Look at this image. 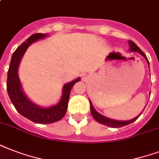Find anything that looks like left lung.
I'll list each match as a JSON object with an SVG mask.
<instances>
[{
	"label": "left lung",
	"instance_id": "left-lung-1",
	"mask_svg": "<svg viewBox=\"0 0 159 159\" xmlns=\"http://www.w3.org/2000/svg\"><path fill=\"white\" fill-rule=\"evenodd\" d=\"M129 51L131 52H138L139 53H140L142 56H143L148 63V60L146 57V55L142 52L140 48H139L138 46L136 45L135 43H134L133 41L129 40ZM148 67H149V63H148ZM90 108H91V113H92V116H93V118L99 123L102 124V125H105L106 126H109V127H111V128H120V127H122V126L127 125H129V124L133 123L134 121H135L139 117V116H136L135 118L132 119V120H125V121H122V120H112V119L107 118L106 116H102L101 114H99L97 112L96 110L94 109L93 106H92V103L90 101Z\"/></svg>",
	"mask_w": 159,
	"mask_h": 159
}]
</instances>
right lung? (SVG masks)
<instances>
[{"mask_svg":"<svg viewBox=\"0 0 159 159\" xmlns=\"http://www.w3.org/2000/svg\"><path fill=\"white\" fill-rule=\"evenodd\" d=\"M45 34H34L26 39L20 47L16 48L11 57V63L7 72V92L12 104L16 111L24 117L38 124H50L60 120L64 116L67 109V103L69 100L70 92L73 85L79 82L80 77L67 82L62 88V96L60 102L55 106L50 107H40L32 102L26 97L22 90V86L18 76V67L21 58L31 43L44 39Z\"/></svg>","mask_w":159,"mask_h":159,"instance_id":"right-lung-1","label":"right lung"}]
</instances>
